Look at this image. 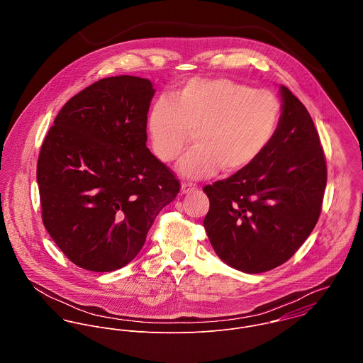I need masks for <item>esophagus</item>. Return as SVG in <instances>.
Listing matches in <instances>:
<instances>
[{"label":"esophagus","mask_w":363,"mask_h":363,"mask_svg":"<svg viewBox=\"0 0 363 363\" xmlns=\"http://www.w3.org/2000/svg\"><path fill=\"white\" fill-rule=\"evenodd\" d=\"M197 189L199 187L196 184H193V183H182V193L183 194H189V193H191V191H194Z\"/></svg>","instance_id":"34e87169"}]
</instances>
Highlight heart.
Returning a JSON list of instances; mask_svg holds the SVG:
<instances>
[{
	"label": "heart",
	"instance_id": "obj_1",
	"mask_svg": "<svg viewBox=\"0 0 363 363\" xmlns=\"http://www.w3.org/2000/svg\"><path fill=\"white\" fill-rule=\"evenodd\" d=\"M281 113V101L269 91L228 78H196L156 101L147 130L151 150L163 163L182 154L194 131L196 147L177 172L197 180L219 169L232 174L253 164L271 144Z\"/></svg>",
	"mask_w": 363,
	"mask_h": 363
}]
</instances>
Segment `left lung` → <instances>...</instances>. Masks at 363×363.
<instances>
[{
  "mask_svg": "<svg viewBox=\"0 0 363 363\" xmlns=\"http://www.w3.org/2000/svg\"><path fill=\"white\" fill-rule=\"evenodd\" d=\"M278 130L259 159L208 184V239L219 259L247 274L291 259L314 229L327 183L325 156L311 114L284 85Z\"/></svg>",
  "mask_w": 363,
  "mask_h": 363,
  "instance_id": "1",
  "label": "left lung"
}]
</instances>
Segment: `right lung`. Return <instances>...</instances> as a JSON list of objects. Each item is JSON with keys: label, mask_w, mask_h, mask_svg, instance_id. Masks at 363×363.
<instances>
[{"label": "right lung", "mask_w": 363, "mask_h": 363, "mask_svg": "<svg viewBox=\"0 0 363 363\" xmlns=\"http://www.w3.org/2000/svg\"><path fill=\"white\" fill-rule=\"evenodd\" d=\"M154 94L145 78L101 79L62 106L43 141L42 219L60 250L84 269L127 265L180 191L173 172L147 148Z\"/></svg>", "instance_id": "add662e5"}]
</instances>
